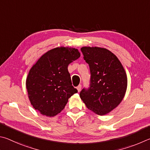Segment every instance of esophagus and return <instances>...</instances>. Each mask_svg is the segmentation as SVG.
Returning <instances> with one entry per match:
<instances>
[{"mask_svg":"<svg viewBox=\"0 0 150 150\" xmlns=\"http://www.w3.org/2000/svg\"><path fill=\"white\" fill-rule=\"evenodd\" d=\"M81 88H82V86H81V85H79V86H77L76 89H77V90H78V92H80V90H81Z\"/></svg>","mask_w":150,"mask_h":150,"instance_id":"obj_1","label":"esophagus"}]
</instances>
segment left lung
<instances>
[{
	"instance_id": "8db88e82",
	"label": "left lung",
	"mask_w": 150,
	"mask_h": 150,
	"mask_svg": "<svg viewBox=\"0 0 150 150\" xmlns=\"http://www.w3.org/2000/svg\"><path fill=\"white\" fill-rule=\"evenodd\" d=\"M83 59L90 66L88 90L83 89L80 98L88 109L98 115L112 111L122 101L127 89V76L117 57L105 48L83 47Z\"/></svg>"
}]
</instances>
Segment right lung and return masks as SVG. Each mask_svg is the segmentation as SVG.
<instances>
[{
    "instance_id": "add662e5",
    "label": "right lung",
    "mask_w": 150,
    "mask_h": 150,
    "mask_svg": "<svg viewBox=\"0 0 150 150\" xmlns=\"http://www.w3.org/2000/svg\"><path fill=\"white\" fill-rule=\"evenodd\" d=\"M80 57L77 49L68 47L49 50L29 71L25 86L31 105L41 115L60 113L78 90L72 85L68 66Z\"/></svg>"
}]
</instances>
